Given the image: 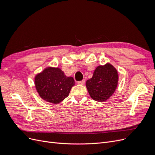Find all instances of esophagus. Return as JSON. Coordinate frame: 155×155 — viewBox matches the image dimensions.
Listing matches in <instances>:
<instances>
[{
	"instance_id": "obj_1",
	"label": "esophagus",
	"mask_w": 155,
	"mask_h": 155,
	"mask_svg": "<svg viewBox=\"0 0 155 155\" xmlns=\"http://www.w3.org/2000/svg\"><path fill=\"white\" fill-rule=\"evenodd\" d=\"M85 79H83L82 81H78V84H79V85H84V84H85Z\"/></svg>"
}]
</instances>
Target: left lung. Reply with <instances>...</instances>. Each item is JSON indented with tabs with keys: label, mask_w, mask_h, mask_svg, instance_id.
Wrapping results in <instances>:
<instances>
[{
	"label": "left lung",
	"mask_w": 155,
	"mask_h": 155,
	"mask_svg": "<svg viewBox=\"0 0 155 155\" xmlns=\"http://www.w3.org/2000/svg\"><path fill=\"white\" fill-rule=\"evenodd\" d=\"M118 81V72L112 65L108 63L96 68L92 78L87 81L86 86L92 99L101 102L113 94Z\"/></svg>",
	"instance_id": "8db88e82"
}]
</instances>
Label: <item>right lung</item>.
Returning a JSON list of instances; mask_svg holds the SVG:
<instances>
[{
  "label": "right lung",
  "instance_id": "1",
  "mask_svg": "<svg viewBox=\"0 0 155 155\" xmlns=\"http://www.w3.org/2000/svg\"><path fill=\"white\" fill-rule=\"evenodd\" d=\"M35 85L41 98L57 104L68 97L75 81L60 68L48 67L35 76Z\"/></svg>",
  "mask_w": 155,
  "mask_h": 155
}]
</instances>
